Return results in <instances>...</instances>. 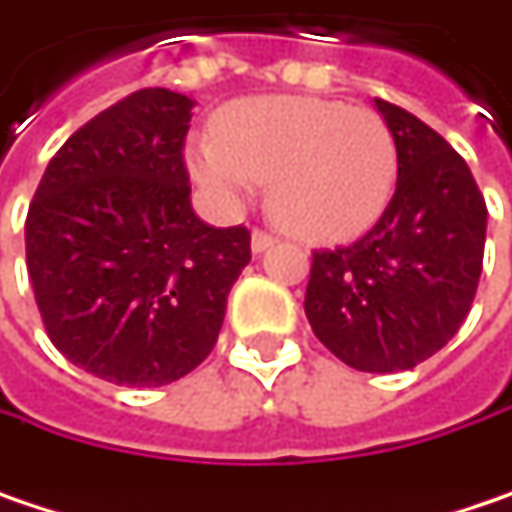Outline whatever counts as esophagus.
I'll list each match as a JSON object with an SVG mask.
<instances>
[{
	"label": "esophagus",
	"mask_w": 512,
	"mask_h": 512,
	"mask_svg": "<svg viewBox=\"0 0 512 512\" xmlns=\"http://www.w3.org/2000/svg\"><path fill=\"white\" fill-rule=\"evenodd\" d=\"M276 238L271 233H265V230H253V236H250V247H253V253H265L268 247H274Z\"/></svg>",
	"instance_id": "obj_1"
}]
</instances>
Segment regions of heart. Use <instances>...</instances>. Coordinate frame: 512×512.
<instances>
[{"label":"heart","mask_w":512,"mask_h":512,"mask_svg":"<svg viewBox=\"0 0 512 512\" xmlns=\"http://www.w3.org/2000/svg\"><path fill=\"white\" fill-rule=\"evenodd\" d=\"M189 165L218 201L241 206L271 183L282 227L314 241L364 233L393 195L396 142L379 113L341 101L271 95L227 107Z\"/></svg>","instance_id":"obj_1"}]
</instances>
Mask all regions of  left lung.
Returning <instances> with one entry per match:
<instances>
[{"label": "left lung", "mask_w": 512, "mask_h": 512, "mask_svg": "<svg viewBox=\"0 0 512 512\" xmlns=\"http://www.w3.org/2000/svg\"><path fill=\"white\" fill-rule=\"evenodd\" d=\"M376 107L396 142V192L355 244L314 250L306 317L344 364L396 373L446 347L472 309L487 203L437 130L390 101Z\"/></svg>", "instance_id": "left-lung-1"}]
</instances>
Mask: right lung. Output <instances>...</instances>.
<instances>
[{"label":"right lung","mask_w":512,"mask_h":512,"mask_svg":"<svg viewBox=\"0 0 512 512\" xmlns=\"http://www.w3.org/2000/svg\"><path fill=\"white\" fill-rule=\"evenodd\" d=\"M195 101L151 87L101 110L46 165L25 262L46 335L72 364L160 387L212 352L250 262L247 227L192 209L183 142Z\"/></svg>","instance_id":"1"}]
</instances>
